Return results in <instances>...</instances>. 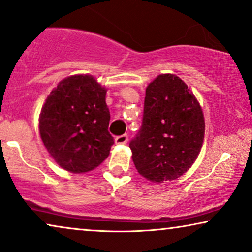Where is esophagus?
Wrapping results in <instances>:
<instances>
[{
	"mask_svg": "<svg viewBox=\"0 0 252 252\" xmlns=\"http://www.w3.org/2000/svg\"><path fill=\"white\" fill-rule=\"evenodd\" d=\"M128 136L126 135H122V136H117L115 138V143L117 145H124V144L128 143Z\"/></svg>",
	"mask_w": 252,
	"mask_h": 252,
	"instance_id": "1",
	"label": "esophagus"
}]
</instances>
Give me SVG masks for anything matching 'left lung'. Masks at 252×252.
Returning a JSON list of instances; mask_svg holds the SVG:
<instances>
[{"label": "left lung", "mask_w": 252, "mask_h": 252, "mask_svg": "<svg viewBox=\"0 0 252 252\" xmlns=\"http://www.w3.org/2000/svg\"><path fill=\"white\" fill-rule=\"evenodd\" d=\"M205 120L190 87L173 73L146 87L143 126L130 143L137 172L153 183L179 179L202 150Z\"/></svg>", "instance_id": "8db88e82"}]
</instances>
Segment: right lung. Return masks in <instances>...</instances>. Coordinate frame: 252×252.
Masks as SVG:
<instances>
[{"mask_svg":"<svg viewBox=\"0 0 252 252\" xmlns=\"http://www.w3.org/2000/svg\"><path fill=\"white\" fill-rule=\"evenodd\" d=\"M107 89L95 77L78 73L54 87L39 115L43 146L58 165L73 174L95 169L109 156L114 138Z\"/></svg>","mask_w":252,"mask_h":252,"instance_id":"1","label":"right lung"}]
</instances>
